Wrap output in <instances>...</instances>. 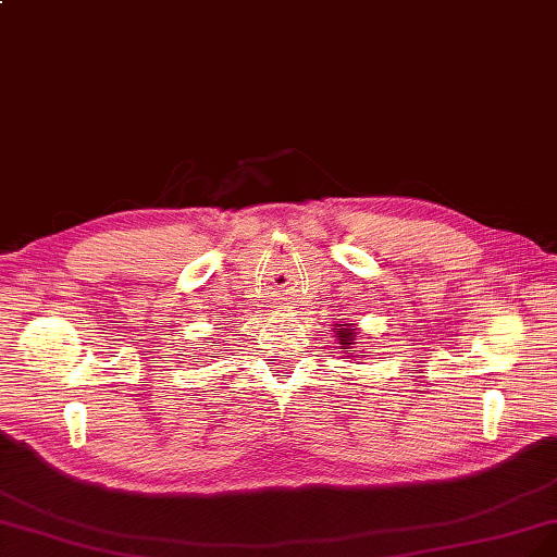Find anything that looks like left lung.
<instances>
[{"label": "left lung", "mask_w": 557, "mask_h": 557, "mask_svg": "<svg viewBox=\"0 0 557 557\" xmlns=\"http://www.w3.org/2000/svg\"><path fill=\"white\" fill-rule=\"evenodd\" d=\"M338 341H341V348L343 350H348V348H352V341H355V332L352 330H348L345 327L343 332H338ZM355 352V350H352Z\"/></svg>", "instance_id": "1"}]
</instances>
